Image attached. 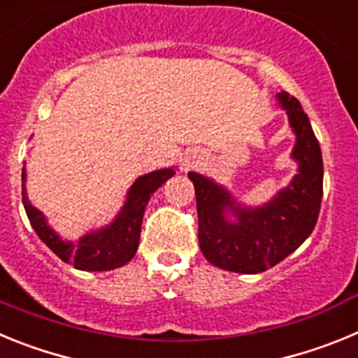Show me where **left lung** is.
<instances>
[{"mask_svg": "<svg viewBox=\"0 0 358 358\" xmlns=\"http://www.w3.org/2000/svg\"><path fill=\"white\" fill-rule=\"evenodd\" d=\"M296 132L292 157L299 170L292 182L262 208H243L226 188L189 172L195 186L199 245L210 264L231 273L256 274L285 260L314 231L321 210L322 156L301 103L287 91L278 93ZM237 217L229 223L225 211Z\"/></svg>", "mask_w": 358, "mask_h": 358, "instance_id": "8db88e82", "label": "left lung"}]
</instances>
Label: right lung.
Listing matches in <instances>:
<instances>
[{
  "mask_svg": "<svg viewBox=\"0 0 358 358\" xmlns=\"http://www.w3.org/2000/svg\"><path fill=\"white\" fill-rule=\"evenodd\" d=\"M172 169L156 170L140 177L129 189L127 202L123 204L122 211L110 226L82 236L78 242H62L59 236L48 227L44 215L30 204L23 185V206L27 210L28 220L36 229L37 236L43 240L62 262L71 264L80 271H110L122 267L132 260L140 243L141 220H143L145 208H147L150 195L163 185L166 179L173 176ZM23 169V182H24Z\"/></svg>",
  "mask_w": 358,
  "mask_h": 358,
  "instance_id": "1",
  "label": "right lung"
}]
</instances>
